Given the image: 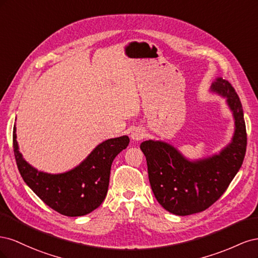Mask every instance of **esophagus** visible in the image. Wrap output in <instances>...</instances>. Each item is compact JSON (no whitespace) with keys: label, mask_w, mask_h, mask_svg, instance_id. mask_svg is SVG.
I'll list each match as a JSON object with an SVG mask.
<instances>
[{"label":"esophagus","mask_w":258,"mask_h":258,"mask_svg":"<svg viewBox=\"0 0 258 258\" xmlns=\"http://www.w3.org/2000/svg\"><path fill=\"white\" fill-rule=\"evenodd\" d=\"M130 137L134 141H140V140H142L145 137V131L141 128H136L132 130Z\"/></svg>","instance_id":"obj_1"}]
</instances>
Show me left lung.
I'll return each instance as SVG.
<instances>
[{"mask_svg":"<svg viewBox=\"0 0 258 258\" xmlns=\"http://www.w3.org/2000/svg\"><path fill=\"white\" fill-rule=\"evenodd\" d=\"M211 90L226 99L235 119L231 142L220 153L189 160L167 142L148 140L140 145L156 199L175 215L199 213L212 206L227 189L244 159L246 129L237 92L222 77L212 83Z\"/></svg>","mask_w":258,"mask_h":258,"instance_id":"left-lung-1","label":"left lung"}]
</instances>
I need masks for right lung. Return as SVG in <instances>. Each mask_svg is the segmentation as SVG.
<instances>
[{
  "label": "right lung",
  "instance_id": "add662e5",
  "mask_svg": "<svg viewBox=\"0 0 258 258\" xmlns=\"http://www.w3.org/2000/svg\"><path fill=\"white\" fill-rule=\"evenodd\" d=\"M16 139V126H14V154L23 181L43 202L66 216L86 215L102 204L108 188L112 162L129 144L127 136L108 139L77 167L51 174L38 171L23 159Z\"/></svg>",
  "mask_w": 258,
  "mask_h": 258
}]
</instances>
